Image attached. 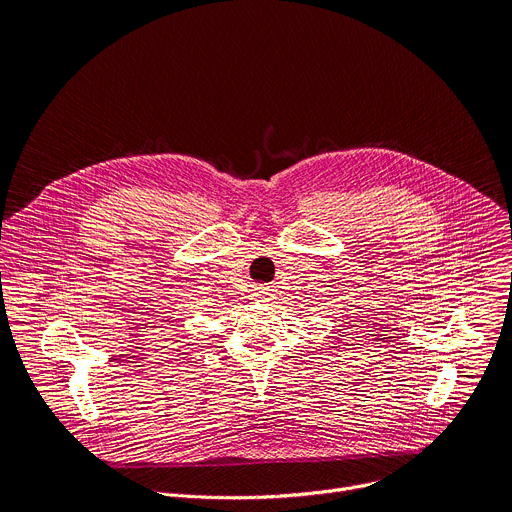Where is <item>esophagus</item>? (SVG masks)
<instances>
[{
    "instance_id": "1",
    "label": "esophagus",
    "mask_w": 512,
    "mask_h": 512,
    "mask_svg": "<svg viewBox=\"0 0 512 512\" xmlns=\"http://www.w3.org/2000/svg\"><path fill=\"white\" fill-rule=\"evenodd\" d=\"M255 298H257L259 302L267 300V298H269V289H267V287H257V291H255Z\"/></svg>"
}]
</instances>
